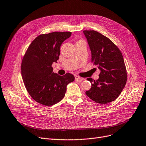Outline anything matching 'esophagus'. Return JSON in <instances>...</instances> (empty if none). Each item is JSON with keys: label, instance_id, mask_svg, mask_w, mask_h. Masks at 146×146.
<instances>
[{"label": "esophagus", "instance_id": "obj_1", "mask_svg": "<svg viewBox=\"0 0 146 146\" xmlns=\"http://www.w3.org/2000/svg\"><path fill=\"white\" fill-rule=\"evenodd\" d=\"M75 79L79 80V81H82V80H84V78H82L81 77L78 76H75Z\"/></svg>", "mask_w": 146, "mask_h": 146}]
</instances>
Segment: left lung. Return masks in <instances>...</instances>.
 <instances>
[{
    "label": "left lung",
    "mask_w": 146,
    "mask_h": 146,
    "mask_svg": "<svg viewBox=\"0 0 146 146\" xmlns=\"http://www.w3.org/2000/svg\"><path fill=\"white\" fill-rule=\"evenodd\" d=\"M91 52V62L100 71L96 80L87 78L91 88L85 94L100 104L115 100L125 87L127 72L121 52L108 38L95 31H84Z\"/></svg>",
    "instance_id": "8db88e82"
}]
</instances>
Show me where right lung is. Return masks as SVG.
Masks as SVG:
<instances>
[{"mask_svg":"<svg viewBox=\"0 0 146 146\" xmlns=\"http://www.w3.org/2000/svg\"><path fill=\"white\" fill-rule=\"evenodd\" d=\"M70 32H54L38 36L32 42L21 62V71L25 87L32 99L45 106L61 101L67 85L74 81L69 73L60 76L53 72L62 43L71 36Z\"/></svg>","mask_w":146,"mask_h":146,"instance_id":"right-lung-1","label":"right lung"}]
</instances>
